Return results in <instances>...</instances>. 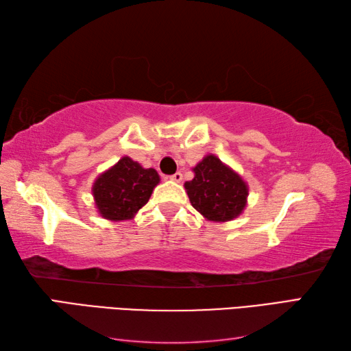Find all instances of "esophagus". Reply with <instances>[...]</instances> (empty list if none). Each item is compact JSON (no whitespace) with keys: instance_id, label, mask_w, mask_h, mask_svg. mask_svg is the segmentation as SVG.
<instances>
[{"instance_id":"34e87169","label":"esophagus","mask_w":351,"mask_h":351,"mask_svg":"<svg viewBox=\"0 0 351 351\" xmlns=\"http://www.w3.org/2000/svg\"><path fill=\"white\" fill-rule=\"evenodd\" d=\"M169 180L173 181V182H181L182 181V173H181V171H176V173L169 176Z\"/></svg>"}]
</instances>
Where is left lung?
<instances>
[{"mask_svg":"<svg viewBox=\"0 0 351 351\" xmlns=\"http://www.w3.org/2000/svg\"><path fill=\"white\" fill-rule=\"evenodd\" d=\"M195 178L184 184L190 202L206 220L225 223L241 215L247 205L249 185L241 175L214 154L195 167Z\"/></svg>","mask_w":351,"mask_h":351,"instance_id":"1","label":"left lung"}]
</instances>
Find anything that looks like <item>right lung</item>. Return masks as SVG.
Here are the masks:
<instances>
[{
    "instance_id": "1",
    "label": "right lung",
    "mask_w": 351,
    "mask_h": 351,
    "mask_svg": "<svg viewBox=\"0 0 351 351\" xmlns=\"http://www.w3.org/2000/svg\"><path fill=\"white\" fill-rule=\"evenodd\" d=\"M158 184L160 175L155 169H145L130 156H123L95 180V206L101 217L110 221L131 220L147 204Z\"/></svg>"
}]
</instances>
